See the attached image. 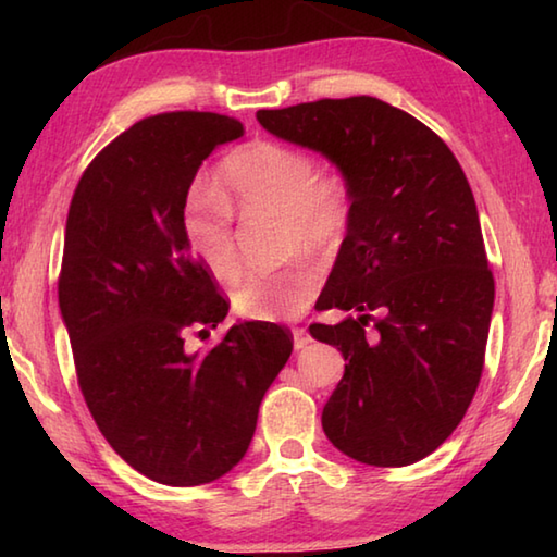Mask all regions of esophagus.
I'll return each mask as SVG.
<instances>
[{"label":"esophagus","mask_w":557,"mask_h":557,"mask_svg":"<svg viewBox=\"0 0 557 557\" xmlns=\"http://www.w3.org/2000/svg\"><path fill=\"white\" fill-rule=\"evenodd\" d=\"M292 338H295L297 351H301V348H307V344L312 342V336L307 334V329H295V332H292Z\"/></svg>","instance_id":"obj_1"}]
</instances>
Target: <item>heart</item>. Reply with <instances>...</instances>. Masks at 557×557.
Listing matches in <instances>:
<instances>
[{
    "label": "heart",
    "mask_w": 557,
    "mask_h": 557,
    "mask_svg": "<svg viewBox=\"0 0 557 557\" xmlns=\"http://www.w3.org/2000/svg\"><path fill=\"white\" fill-rule=\"evenodd\" d=\"M221 191L196 186L186 196L182 228L188 248L219 280L238 275V250L233 240V211L275 213L285 221L289 250H332L344 240L351 223V194L342 176L319 174L312 157L301 149L268 143H248L223 159ZM322 285V270L299 260L280 270L250 272L233 292L240 317L289 319L305 312Z\"/></svg>",
    "instance_id": "heart-1"
}]
</instances>
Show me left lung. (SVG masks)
I'll return each instance as SVG.
<instances>
[{
	"label": "left lung",
	"instance_id": "obj_1",
	"mask_svg": "<svg viewBox=\"0 0 557 557\" xmlns=\"http://www.w3.org/2000/svg\"><path fill=\"white\" fill-rule=\"evenodd\" d=\"M258 122L326 157L351 194L317 299L348 314L309 326L346 361L326 437L363 465H412L455 432L484 369L494 275L467 176L428 125L371 96L258 110Z\"/></svg>",
	"mask_w": 557,
	"mask_h": 557
}]
</instances>
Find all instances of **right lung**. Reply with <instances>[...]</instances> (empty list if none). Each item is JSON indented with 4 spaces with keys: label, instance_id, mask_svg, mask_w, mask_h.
Here are the masks:
<instances>
[{
    "label": "right lung",
    "instance_id": "1",
    "mask_svg": "<svg viewBox=\"0 0 557 557\" xmlns=\"http://www.w3.org/2000/svg\"><path fill=\"white\" fill-rule=\"evenodd\" d=\"M240 135L219 112L139 120L88 164L65 221L59 307L81 393L110 447L169 486L238 465L292 354L270 322L233 324L201 354L184 344L231 307L188 248L184 203L203 159Z\"/></svg>",
    "mask_w": 557,
    "mask_h": 557
}]
</instances>
